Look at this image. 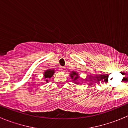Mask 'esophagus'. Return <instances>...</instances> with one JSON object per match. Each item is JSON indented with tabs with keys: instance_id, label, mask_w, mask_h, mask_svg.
Masks as SVG:
<instances>
[{
	"instance_id": "obj_1",
	"label": "esophagus",
	"mask_w": 128,
	"mask_h": 128,
	"mask_svg": "<svg viewBox=\"0 0 128 128\" xmlns=\"http://www.w3.org/2000/svg\"><path fill=\"white\" fill-rule=\"evenodd\" d=\"M60 70L62 71V72H65V67H63V66H61V67H60Z\"/></svg>"
}]
</instances>
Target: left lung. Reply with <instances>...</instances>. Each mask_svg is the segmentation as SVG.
I'll list each match as a JSON object with an SVG mask.
<instances>
[{
	"label": "left lung",
	"instance_id": "8db88e82",
	"mask_svg": "<svg viewBox=\"0 0 128 128\" xmlns=\"http://www.w3.org/2000/svg\"><path fill=\"white\" fill-rule=\"evenodd\" d=\"M70 78H72V80H73V81H74V82H76V83H79V82H76V81L78 78H79L78 73H77V72H75V71H72V72H71L70 74Z\"/></svg>",
	"mask_w": 128,
	"mask_h": 128
}]
</instances>
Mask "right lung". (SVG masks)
Returning a JSON list of instances; mask_svg holds the SVG:
<instances>
[{"mask_svg":"<svg viewBox=\"0 0 128 128\" xmlns=\"http://www.w3.org/2000/svg\"><path fill=\"white\" fill-rule=\"evenodd\" d=\"M55 71L54 69H48L44 72V78L46 79V82H48V78H50L53 76V74L55 73Z\"/></svg>","mask_w":128,"mask_h":128,"instance_id":"right-lung-1","label":"right lung"}]
</instances>
